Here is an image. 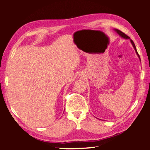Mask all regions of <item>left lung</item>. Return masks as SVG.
<instances>
[{
	"label": "left lung",
	"instance_id": "8db88e82",
	"mask_svg": "<svg viewBox=\"0 0 150 150\" xmlns=\"http://www.w3.org/2000/svg\"><path fill=\"white\" fill-rule=\"evenodd\" d=\"M114 31H115L116 32H117V34H118L120 37H122V38H124V39H126V40H127V39L130 40V42H131V44H132V45H133L134 49L135 50V52H136V53H137V56H138V57H139V58L140 60V56H139V54H138V52H137V49H136L135 45H134V42H133V40H131V39H130V38L128 36H127V35H126L125 34H124V32H122V31H120V30H118V29H114Z\"/></svg>",
	"mask_w": 150,
	"mask_h": 150
}]
</instances>
